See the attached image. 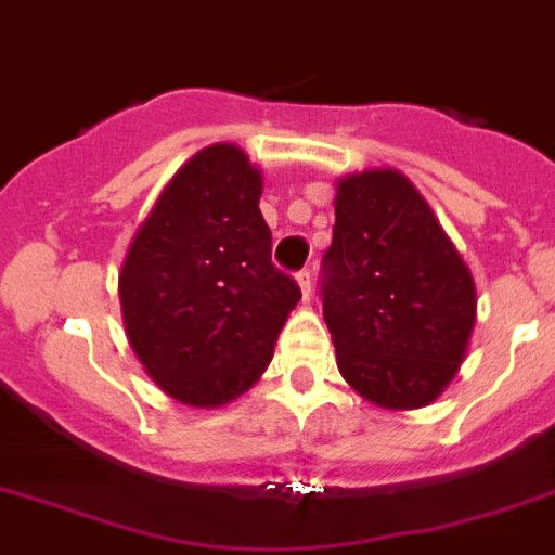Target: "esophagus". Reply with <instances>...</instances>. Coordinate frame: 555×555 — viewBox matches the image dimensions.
<instances>
[{
    "label": "esophagus",
    "instance_id": "34e87169",
    "mask_svg": "<svg viewBox=\"0 0 555 555\" xmlns=\"http://www.w3.org/2000/svg\"><path fill=\"white\" fill-rule=\"evenodd\" d=\"M296 279H298V287H301V296H305V301L307 298L312 296V276H310V271H298L296 273Z\"/></svg>",
    "mask_w": 555,
    "mask_h": 555
}]
</instances>
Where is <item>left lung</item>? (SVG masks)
I'll list each match as a JSON object with an SVG mask.
<instances>
[{
  "mask_svg": "<svg viewBox=\"0 0 555 555\" xmlns=\"http://www.w3.org/2000/svg\"><path fill=\"white\" fill-rule=\"evenodd\" d=\"M321 271L346 383L388 411L430 404L464 363L478 298L469 268L402 172L369 170L337 184Z\"/></svg>",
  "mask_w": 555,
  "mask_h": 555,
  "instance_id": "left-lung-1",
  "label": "left lung"
}]
</instances>
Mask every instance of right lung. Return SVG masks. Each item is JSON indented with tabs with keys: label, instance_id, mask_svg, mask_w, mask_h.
Wrapping results in <instances>:
<instances>
[{
	"label": "right lung",
	"instance_id": "1",
	"mask_svg": "<svg viewBox=\"0 0 555 555\" xmlns=\"http://www.w3.org/2000/svg\"><path fill=\"white\" fill-rule=\"evenodd\" d=\"M262 172L234 144L195 153L164 186L119 273L131 349L164 393L220 408L262 377L301 298L271 262Z\"/></svg>",
	"mask_w": 555,
	"mask_h": 555
}]
</instances>
